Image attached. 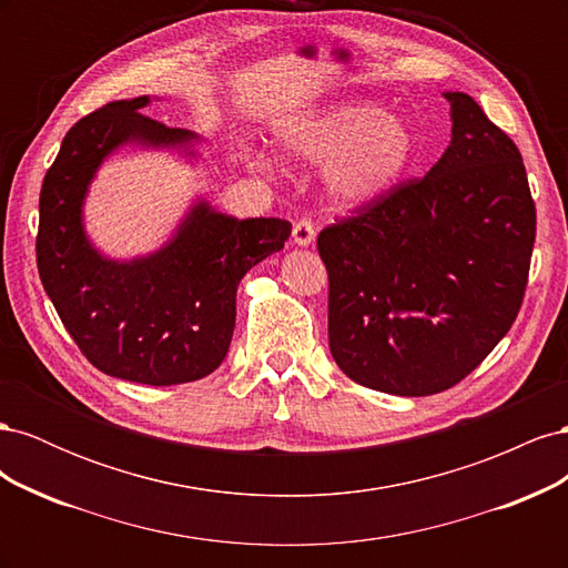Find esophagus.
<instances>
[{"mask_svg":"<svg viewBox=\"0 0 568 568\" xmlns=\"http://www.w3.org/2000/svg\"><path fill=\"white\" fill-rule=\"evenodd\" d=\"M315 225L307 217H303V220H298L296 225H294V244H298V246H311L313 242H315Z\"/></svg>","mask_w":568,"mask_h":568,"instance_id":"1","label":"esophagus"}]
</instances>
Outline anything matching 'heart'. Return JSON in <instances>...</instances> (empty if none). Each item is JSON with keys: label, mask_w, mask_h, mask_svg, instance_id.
<instances>
[{"label": "heart", "mask_w": 568, "mask_h": 568, "mask_svg": "<svg viewBox=\"0 0 568 568\" xmlns=\"http://www.w3.org/2000/svg\"><path fill=\"white\" fill-rule=\"evenodd\" d=\"M291 161L324 165V184L346 209L388 199L417 165V136L374 104H334L284 120L277 132Z\"/></svg>", "instance_id": "heart-1"}]
</instances>
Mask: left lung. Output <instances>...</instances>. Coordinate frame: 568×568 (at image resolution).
Segmentation results:
<instances>
[{
    "mask_svg": "<svg viewBox=\"0 0 568 568\" xmlns=\"http://www.w3.org/2000/svg\"><path fill=\"white\" fill-rule=\"evenodd\" d=\"M422 180L324 227L329 348L359 386L434 395L459 384L519 315L536 242L521 153L464 92Z\"/></svg>",
    "mask_w": 568,
    "mask_h": 568,
    "instance_id": "1",
    "label": "left lung"
}]
</instances>
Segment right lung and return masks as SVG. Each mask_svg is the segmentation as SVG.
I'll return each instance as SVG.
<instances>
[{
    "instance_id": "1",
    "label": "right lung",
    "mask_w": 568,
    "mask_h": 568,
    "mask_svg": "<svg viewBox=\"0 0 568 568\" xmlns=\"http://www.w3.org/2000/svg\"><path fill=\"white\" fill-rule=\"evenodd\" d=\"M149 101H111L68 130L42 182L36 246L42 286L82 355L115 379L173 386L220 367L234 334L236 286L284 248L291 222L236 220L199 201L156 253L101 255L82 225L99 165L125 144L189 149L199 140L144 115Z\"/></svg>"
}]
</instances>
